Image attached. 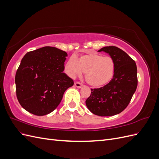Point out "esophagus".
Wrapping results in <instances>:
<instances>
[{
    "mask_svg": "<svg viewBox=\"0 0 159 159\" xmlns=\"http://www.w3.org/2000/svg\"><path fill=\"white\" fill-rule=\"evenodd\" d=\"M74 85H75V87H77L78 88H81V87H82V85H83L82 84H81L80 82H78V81H76V82H75Z\"/></svg>",
    "mask_w": 159,
    "mask_h": 159,
    "instance_id": "1",
    "label": "esophagus"
}]
</instances>
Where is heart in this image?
<instances>
[{
	"label": "heart",
	"mask_w": 159,
	"mask_h": 159,
	"mask_svg": "<svg viewBox=\"0 0 159 159\" xmlns=\"http://www.w3.org/2000/svg\"><path fill=\"white\" fill-rule=\"evenodd\" d=\"M66 71L71 78H75L85 72L88 82L93 86L106 84L112 79L115 71V63L110 56L89 54L81 57L79 60L71 56L66 64Z\"/></svg>",
	"instance_id": "heart-1"
}]
</instances>
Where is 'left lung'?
Segmentation results:
<instances>
[{
	"label": "left lung",
	"mask_w": 159,
	"mask_h": 159,
	"mask_svg": "<svg viewBox=\"0 0 159 159\" xmlns=\"http://www.w3.org/2000/svg\"><path fill=\"white\" fill-rule=\"evenodd\" d=\"M109 54L115 63V71L109 82L99 88L91 89L85 104L91 113L99 116H113L125 109L137 87V69L126 52L113 46H105L98 52Z\"/></svg>",
	"instance_id": "8db88e82"
}]
</instances>
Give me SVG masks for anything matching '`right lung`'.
Wrapping results in <instances>:
<instances>
[{"label":"right lung","instance_id":"add662e5","mask_svg":"<svg viewBox=\"0 0 159 159\" xmlns=\"http://www.w3.org/2000/svg\"><path fill=\"white\" fill-rule=\"evenodd\" d=\"M67 53L45 46L27 52L15 75L16 97L21 106L38 116L52 112L65 91L74 85L64 73Z\"/></svg>","mask_w":159,"mask_h":159}]
</instances>
